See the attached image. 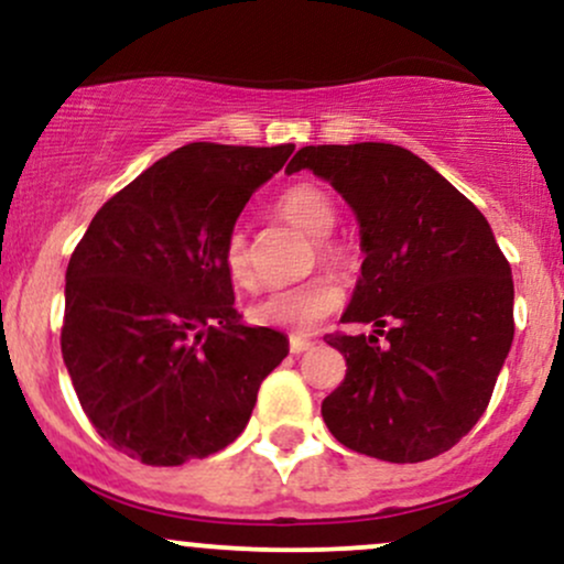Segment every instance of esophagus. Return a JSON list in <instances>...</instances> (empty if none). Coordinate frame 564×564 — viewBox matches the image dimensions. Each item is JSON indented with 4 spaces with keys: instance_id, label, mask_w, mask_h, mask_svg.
I'll use <instances>...</instances> for the list:
<instances>
[{
    "instance_id": "esophagus-1",
    "label": "esophagus",
    "mask_w": 564,
    "mask_h": 564,
    "mask_svg": "<svg viewBox=\"0 0 564 564\" xmlns=\"http://www.w3.org/2000/svg\"><path fill=\"white\" fill-rule=\"evenodd\" d=\"M313 345H315L313 339H307V337H289V350H292L294 356H300V352L311 350Z\"/></svg>"
}]
</instances>
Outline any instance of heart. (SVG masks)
<instances>
[{"label":"heart","mask_w":564,"mask_h":564,"mask_svg":"<svg viewBox=\"0 0 564 564\" xmlns=\"http://www.w3.org/2000/svg\"><path fill=\"white\" fill-rule=\"evenodd\" d=\"M275 212L302 232L315 238V253H318L321 264L329 270H345L348 264V253L345 246L329 238V232L337 225V208H334L332 197L324 189L313 187V184H294L278 197ZM225 268L230 278L240 289L257 286V270H253V249L251 238L243 227H235L225 240ZM343 302V292L332 278L318 275L296 286L278 289L268 296L251 305V321L259 326H275V329H294L307 332L318 326L321 321L329 318Z\"/></svg>","instance_id":"heart-1"}]
</instances>
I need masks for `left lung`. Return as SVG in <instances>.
Returning a JSON list of instances; mask_svg holds the SVG:
<instances>
[{"label":"left lung","instance_id":"8db88e82","mask_svg":"<svg viewBox=\"0 0 564 564\" xmlns=\"http://www.w3.org/2000/svg\"><path fill=\"white\" fill-rule=\"evenodd\" d=\"M311 169L348 200L361 264L345 324L326 343L348 372L321 404L339 444L377 460L420 463L455 447L490 404L513 339L509 259L479 208L404 147H302Z\"/></svg>","mask_w":564,"mask_h":564}]
</instances>
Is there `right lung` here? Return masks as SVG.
Masks as SVG:
<instances>
[{
    "instance_id": "1",
    "label": "right lung",
    "mask_w": 564,
    "mask_h": 564,
    "mask_svg": "<svg viewBox=\"0 0 564 564\" xmlns=\"http://www.w3.org/2000/svg\"><path fill=\"white\" fill-rule=\"evenodd\" d=\"M294 144L195 141L111 195L66 268L61 352L104 442L182 466L240 436L289 339L243 326L225 240Z\"/></svg>"
}]
</instances>
